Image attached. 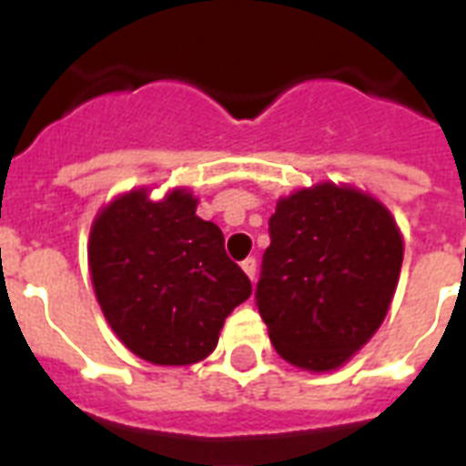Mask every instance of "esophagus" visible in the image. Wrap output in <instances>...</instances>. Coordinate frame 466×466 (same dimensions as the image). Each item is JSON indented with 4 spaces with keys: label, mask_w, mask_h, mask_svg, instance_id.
Returning <instances> with one entry per match:
<instances>
[{
    "label": "esophagus",
    "mask_w": 466,
    "mask_h": 466,
    "mask_svg": "<svg viewBox=\"0 0 466 466\" xmlns=\"http://www.w3.org/2000/svg\"><path fill=\"white\" fill-rule=\"evenodd\" d=\"M241 268H244V273H247L248 279H251V280H257V268H258L257 258H254V257L244 258V261H241Z\"/></svg>",
    "instance_id": "obj_1"
}]
</instances>
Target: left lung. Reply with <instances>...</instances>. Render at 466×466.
<instances>
[{
	"label": "left lung",
	"mask_w": 466,
	"mask_h": 466,
	"mask_svg": "<svg viewBox=\"0 0 466 466\" xmlns=\"http://www.w3.org/2000/svg\"><path fill=\"white\" fill-rule=\"evenodd\" d=\"M257 308L280 357L342 367L389 312L403 239L374 198L332 183L283 198L268 219Z\"/></svg>",
	"instance_id": "1"
}]
</instances>
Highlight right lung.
<instances>
[{
  "label": "right lung",
  "instance_id": "obj_1",
  "mask_svg": "<svg viewBox=\"0 0 466 466\" xmlns=\"http://www.w3.org/2000/svg\"><path fill=\"white\" fill-rule=\"evenodd\" d=\"M195 205L186 190L161 202L134 190L102 209L90 232L92 286L106 322L137 357L161 367L212 354L227 315L251 296L222 229Z\"/></svg>",
  "mask_w": 466,
  "mask_h": 466
}]
</instances>
